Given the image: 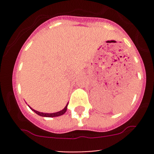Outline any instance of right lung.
I'll return each instance as SVG.
<instances>
[{
	"label": "right lung",
	"instance_id": "add662e5",
	"mask_svg": "<svg viewBox=\"0 0 154 154\" xmlns=\"http://www.w3.org/2000/svg\"><path fill=\"white\" fill-rule=\"evenodd\" d=\"M68 104V103H67V105H66V106H65V108L63 109L60 110V111H59V112H54V113H44V112H40L36 111V110H35V109H33L31 108V107L29 106V105H28V106H29V108H30L31 109H32V111L36 113V114L38 115V116H42V117L53 118V117H57V116H62V115L64 114V113L66 112V110H67Z\"/></svg>",
	"mask_w": 154,
	"mask_h": 154
}]
</instances>
